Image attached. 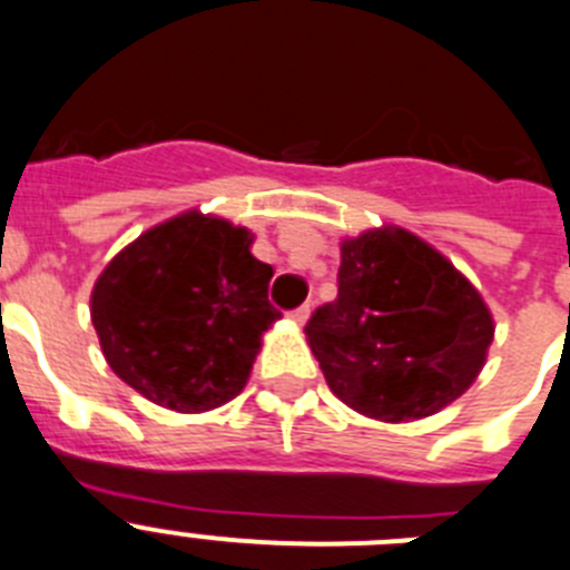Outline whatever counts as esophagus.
<instances>
[{"instance_id": "1", "label": "esophagus", "mask_w": 570, "mask_h": 570, "mask_svg": "<svg viewBox=\"0 0 570 570\" xmlns=\"http://www.w3.org/2000/svg\"><path fill=\"white\" fill-rule=\"evenodd\" d=\"M308 316H311V305H299L296 311H291V320H294L296 325H305V322H308Z\"/></svg>"}]
</instances>
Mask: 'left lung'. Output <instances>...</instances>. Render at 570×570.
Instances as JSON below:
<instances>
[{
  "instance_id": "1",
  "label": "left lung",
  "mask_w": 570,
  "mask_h": 570,
  "mask_svg": "<svg viewBox=\"0 0 570 570\" xmlns=\"http://www.w3.org/2000/svg\"><path fill=\"white\" fill-rule=\"evenodd\" d=\"M340 254V294L305 325L331 391L380 422H414L460 400L493 342L480 291L396 225L342 239Z\"/></svg>"
}]
</instances>
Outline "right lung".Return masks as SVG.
Instances as JSON below:
<instances>
[{
    "label": "right lung",
    "mask_w": 570,
    "mask_h": 570,
    "mask_svg": "<svg viewBox=\"0 0 570 570\" xmlns=\"http://www.w3.org/2000/svg\"><path fill=\"white\" fill-rule=\"evenodd\" d=\"M250 245L248 228L185 210L119 250L90 291L110 371L176 414L234 400L282 316L268 302L274 268Z\"/></svg>",
    "instance_id": "add662e5"
}]
</instances>
